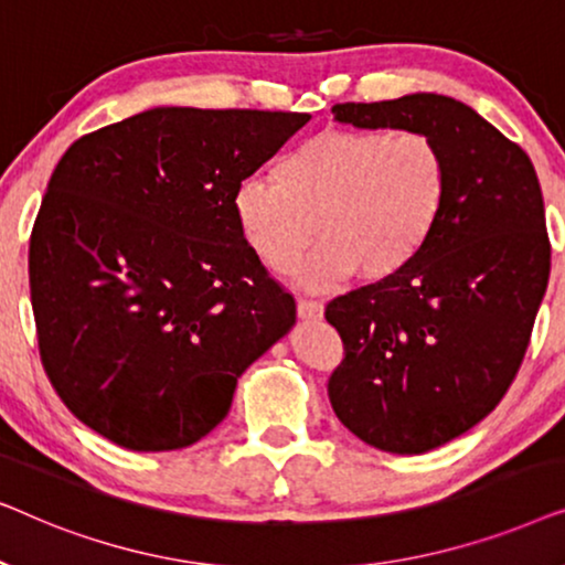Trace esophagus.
Here are the masks:
<instances>
[{
    "instance_id": "esophagus-1",
    "label": "esophagus",
    "mask_w": 565,
    "mask_h": 565,
    "mask_svg": "<svg viewBox=\"0 0 565 565\" xmlns=\"http://www.w3.org/2000/svg\"><path fill=\"white\" fill-rule=\"evenodd\" d=\"M298 316L303 321H319L323 316V306L319 300H298Z\"/></svg>"
}]
</instances>
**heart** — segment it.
<instances>
[{"mask_svg":"<svg viewBox=\"0 0 565 565\" xmlns=\"http://www.w3.org/2000/svg\"><path fill=\"white\" fill-rule=\"evenodd\" d=\"M273 177L236 184V228L277 275L319 236L296 277L316 292L352 275L383 282L404 273L435 236L450 190L445 153L422 130H321L285 153Z\"/></svg>","mask_w":565,"mask_h":565,"instance_id":"b5f03b06","label":"heart"}]
</instances>
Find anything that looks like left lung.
Listing matches in <instances>:
<instances>
[{
    "instance_id": "obj_1",
    "label": "left lung",
    "mask_w": 565,
    "mask_h": 565,
    "mask_svg": "<svg viewBox=\"0 0 565 565\" xmlns=\"http://www.w3.org/2000/svg\"><path fill=\"white\" fill-rule=\"evenodd\" d=\"M331 113L354 128L422 130L450 167L419 257L323 313L344 342L329 377L339 422L377 450L419 455L489 416L522 365L551 275L543 192L527 153L452 97L416 92Z\"/></svg>"
}]
</instances>
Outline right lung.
I'll return each instance as SVG.
<instances>
[{
    "mask_svg": "<svg viewBox=\"0 0 565 565\" xmlns=\"http://www.w3.org/2000/svg\"><path fill=\"white\" fill-rule=\"evenodd\" d=\"M311 115L151 107L68 146L30 238L41 360L76 419L136 452L226 419L296 323L231 198Z\"/></svg>",
    "mask_w": 565,
    "mask_h": 565,
    "instance_id": "1",
    "label": "right lung"
}]
</instances>
